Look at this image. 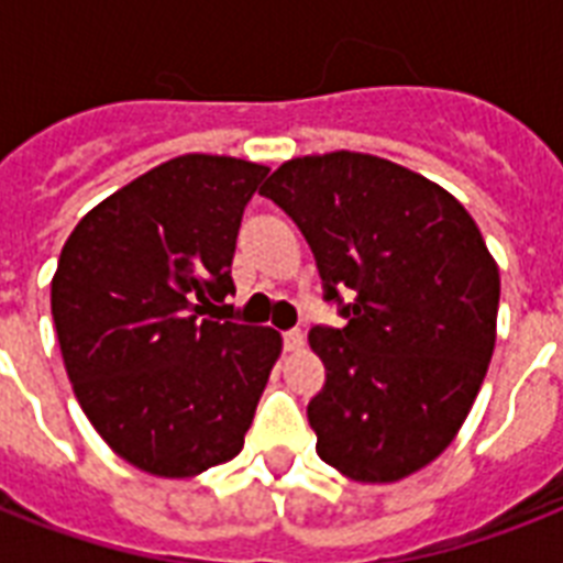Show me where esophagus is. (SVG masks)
<instances>
[{
    "label": "esophagus",
    "mask_w": 563,
    "mask_h": 563,
    "mask_svg": "<svg viewBox=\"0 0 563 563\" xmlns=\"http://www.w3.org/2000/svg\"><path fill=\"white\" fill-rule=\"evenodd\" d=\"M303 342H307V335L300 333V330H289V333H283V347H286V351H300V347H303Z\"/></svg>",
    "instance_id": "esophagus-1"
}]
</instances>
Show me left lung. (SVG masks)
<instances>
[{
    "instance_id": "8db88e82",
    "label": "left lung",
    "mask_w": 563,
    "mask_h": 563,
    "mask_svg": "<svg viewBox=\"0 0 563 563\" xmlns=\"http://www.w3.org/2000/svg\"><path fill=\"white\" fill-rule=\"evenodd\" d=\"M316 254L342 330L316 327L327 368L309 400L321 462L365 485L400 482L459 435L497 344L499 268L444 187L360 152L286 161L260 189Z\"/></svg>"
}]
</instances>
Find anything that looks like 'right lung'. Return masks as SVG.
I'll use <instances>...</instances> for the list:
<instances>
[{"mask_svg":"<svg viewBox=\"0 0 563 563\" xmlns=\"http://www.w3.org/2000/svg\"><path fill=\"white\" fill-rule=\"evenodd\" d=\"M268 166L184 154L96 203L66 239L52 318L73 391L104 444L189 479L245 444L283 339L212 321L233 291L242 210Z\"/></svg>","mask_w":563,"mask_h":563,"instance_id":"add662e5","label":"right lung"}]
</instances>
